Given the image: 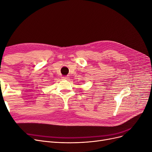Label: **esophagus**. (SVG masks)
Here are the masks:
<instances>
[{"label":"esophagus","instance_id":"34e87169","mask_svg":"<svg viewBox=\"0 0 152 152\" xmlns=\"http://www.w3.org/2000/svg\"><path fill=\"white\" fill-rule=\"evenodd\" d=\"M69 78V77L68 76H63V77H62V80H68Z\"/></svg>","mask_w":152,"mask_h":152}]
</instances>
